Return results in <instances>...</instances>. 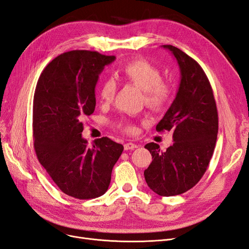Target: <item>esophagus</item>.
Returning a JSON list of instances; mask_svg holds the SVG:
<instances>
[{
	"label": "esophagus",
	"mask_w": 249,
	"mask_h": 249,
	"mask_svg": "<svg viewBox=\"0 0 249 249\" xmlns=\"http://www.w3.org/2000/svg\"><path fill=\"white\" fill-rule=\"evenodd\" d=\"M138 145L135 144V143L133 142H127L124 144V149L125 150H131V149H134V148H137Z\"/></svg>",
	"instance_id": "esophagus-1"
}]
</instances>
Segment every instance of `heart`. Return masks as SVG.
Returning <instances> with one entry per match:
<instances>
[{"label":"heart","instance_id":"heart-1","mask_svg":"<svg viewBox=\"0 0 249 249\" xmlns=\"http://www.w3.org/2000/svg\"><path fill=\"white\" fill-rule=\"evenodd\" d=\"M119 74L124 80L143 90L146 106L153 110H162L169 104L172 88L169 83L162 80V72L157 66L145 59H135L127 62ZM116 83L113 79L105 80L99 89V97L103 104H110L114 100ZM119 127L127 133L134 132V126L126 120H120Z\"/></svg>","mask_w":249,"mask_h":249}]
</instances>
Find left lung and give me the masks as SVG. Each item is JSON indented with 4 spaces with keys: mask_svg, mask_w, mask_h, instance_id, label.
<instances>
[{
    "mask_svg": "<svg viewBox=\"0 0 249 249\" xmlns=\"http://www.w3.org/2000/svg\"><path fill=\"white\" fill-rule=\"evenodd\" d=\"M162 47L177 59L180 82L175 101L156 130L172 132L175 142L166 152L154 142L144 146L153 157L144 178L155 193L173 196L190 190L205 175L217 140L218 113L212 87L201 66L176 47Z\"/></svg>",
    "mask_w": 249,
    "mask_h": 249,
    "instance_id": "left-lung-1",
    "label": "left lung"
}]
</instances>
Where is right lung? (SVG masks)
Segmentation results:
<instances>
[{"label":"right lung","mask_w":249,"mask_h":249,"mask_svg":"<svg viewBox=\"0 0 249 249\" xmlns=\"http://www.w3.org/2000/svg\"><path fill=\"white\" fill-rule=\"evenodd\" d=\"M115 56L71 51L50 62L33 100V140L39 163L63 193L96 198L108 190L113 166L124 146L108 137L92 147L82 137L83 118L95 109V85Z\"/></svg>","instance_id":"add662e5"}]
</instances>
